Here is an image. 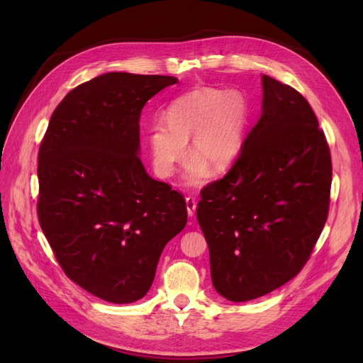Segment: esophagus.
Wrapping results in <instances>:
<instances>
[{"instance_id":"34e87169","label":"esophagus","mask_w":363,"mask_h":363,"mask_svg":"<svg viewBox=\"0 0 363 363\" xmlns=\"http://www.w3.org/2000/svg\"><path fill=\"white\" fill-rule=\"evenodd\" d=\"M186 208H188V215L194 216L195 215V208H196V201L194 196H186Z\"/></svg>"}]
</instances>
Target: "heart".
Segmentation results:
<instances>
[{
  "instance_id": "b5f03b06",
  "label": "heart",
  "mask_w": 363,
  "mask_h": 363,
  "mask_svg": "<svg viewBox=\"0 0 363 363\" xmlns=\"http://www.w3.org/2000/svg\"><path fill=\"white\" fill-rule=\"evenodd\" d=\"M248 118V103L238 91L223 92L201 87L174 100L167 111V121L159 119L148 130L152 167L162 179L175 172L188 150L195 156L188 162L184 180L200 184L215 169L232 163L240 148Z\"/></svg>"
}]
</instances>
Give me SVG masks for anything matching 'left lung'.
Here are the masks:
<instances>
[{"label": "left lung", "mask_w": 363, "mask_h": 363, "mask_svg": "<svg viewBox=\"0 0 363 363\" xmlns=\"http://www.w3.org/2000/svg\"><path fill=\"white\" fill-rule=\"evenodd\" d=\"M262 89L260 118L239 156L196 206L213 288L235 303L267 295L303 269L330 206V148L311 104L268 75Z\"/></svg>", "instance_id": "left-lung-1"}]
</instances>
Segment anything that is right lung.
Here are the masks:
<instances>
[{"label":"right lung","mask_w":363,"mask_h":363,"mask_svg":"<svg viewBox=\"0 0 363 363\" xmlns=\"http://www.w3.org/2000/svg\"><path fill=\"white\" fill-rule=\"evenodd\" d=\"M177 83L108 72L52 112L38 156V218L63 272L98 298L125 304L151 288L157 262L188 221L184 196L138 157L140 112Z\"/></svg>","instance_id":"obj_1"}]
</instances>
